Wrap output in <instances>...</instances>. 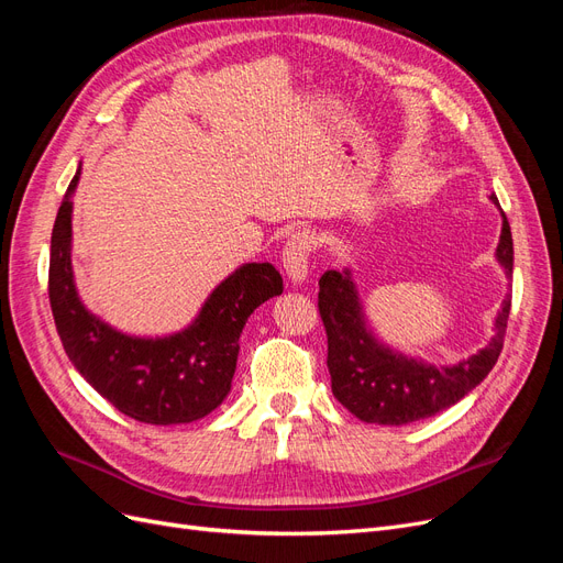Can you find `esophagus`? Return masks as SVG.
Masks as SVG:
<instances>
[{"label": "esophagus", "instance_id": "34e87169", "mask_svg": "<svg viewBox=\"0 0 563 563\" xmlns=\"http://www.w3.org/2000/svg\"><path fill=\"white\" fill-rule=\"evenodd\" d=\"M312 251H314V242L308 232H296L291 240H288L282 253V263L291 284H305V279H308Z\"/></svg>", "mask_w": 563, "mask_h": 563}]
</instances>
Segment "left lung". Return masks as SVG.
Returning <instances> with one entry per match:
<instances>
[{"label":"left lung","instance_id":"obj_1","mask_svg":"<svg viewBox=\"0 0 563 563\" xmlns=\"http://www.w3.org/2000/svg\"><path fill=\"white\" fill-rule=\"evenodd\" d=\"M490 201L500 207L496 197ZM496 261L512 277L515 249L505 213ZM512 296H505L493 338L476 354L455 364L437 366L408 356L376 335L352 279V269H329L319 279V314L329 335V373L333 397L352 416L376 424H408L451 408L479 385L496 366L507 329Z\"/></svg>","mask_w":563,"mask_h":563}]
</instances>
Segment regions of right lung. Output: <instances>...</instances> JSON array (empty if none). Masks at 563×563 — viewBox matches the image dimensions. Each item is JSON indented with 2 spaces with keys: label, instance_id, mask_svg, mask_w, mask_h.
<instances>
[{
  "label": "right lung",
  "instance_id": "1",
  "mask_svg": "<svg viewBox=\"0 0 563 563\" xmlns=\"http://www.w3.org/2000/svg\"><path fill=\"white\" fill-rule=\"evenodd\" d=\"M81 164L51 232L48 300L63 347L100 397L150 424H185L225 401L240 356V335L255 308L284 291L269 263H244L220 282L185 329L133 335L93 314L79 298L73 269V197Z\"/></svg>",
  "mask_w": 563,
  "mask_h": 563
}]
</instances>
